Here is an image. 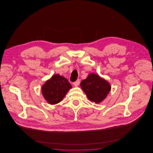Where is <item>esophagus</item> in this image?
Wrapping results in <instances>:
<instances>
[{"instance_id":"esophagus-1","label":"esophagus","mask_w":153,"mask_h":153,"mask_svg":"<svg viewBox=\"0 0 153 153\" xmlns=\"http://www.w3.org/2000/svg\"><path fill=\"white\" fill-rule=\"evenodd\" d=\"M79 82H80L79 80L78 79V80H76L75 82H74L73 83V84H74L75 87H77V86H78V85L79 84Z\"/></svg>"}]
</instances>
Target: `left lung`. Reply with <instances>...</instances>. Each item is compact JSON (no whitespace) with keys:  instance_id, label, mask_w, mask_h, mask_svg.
Returning a JSON list of instances; mask_svg holds the SVG:
<instances>
[{"instance_id":"obj_1","label":"left lung","mask_w":153,"mask_h":153,"mask_svg":"<svg viewBox=\"0 0 153 153\" xmlns=\"http://www.w3.org/2000/svg\"><path fill=\"white\" fill-rule=\"evenodd\" d=\"M81 87L88 100L95 103L102 102L111 90L108 82L95 74H90L81 82Z\"/></svg>"}]
</instances>
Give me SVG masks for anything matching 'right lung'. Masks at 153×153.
<instances>
[{
	"mask_svg": "<svg viewBox=\"0 0 153 153\" xmlns=\"http://www.w3.org/2000/svg\"><path fill=\"white\" fill-rule=\"evenodd\" d=\"M72 88L68 79L55 74L42 85V95L50 104H56L62 101L68 91Z\"/></svg>",
	"mask_w": 153,
	"mask_h": 153,
	"instance_id": "add662e5",
	"label": "right lung"
}]
</instances>
